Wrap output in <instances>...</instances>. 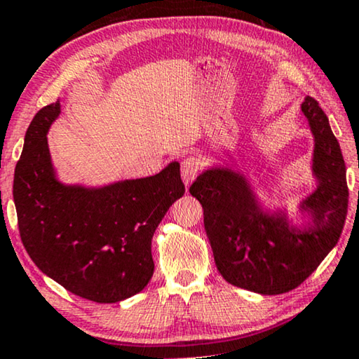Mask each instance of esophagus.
I'll return each mask as SVG.
<instances>
[{
	"instance_id": "esophagus-1",
	"label": "esophagus",
	"mask_w": 359,
	"mask_h": 359,
	"mask_svg": "<svg viewBox=\"0 0 359 359\" xmlns=\"http://www.w3.org/2000/svg\"><path fill=\"white\" fill-rule=\"evenodd\" d=\"M200 169H201V161L198 158H187L184 163H182L180 174H182V180H184V184L187 187L196 179Z\"/></svg>"
}]
</instances>
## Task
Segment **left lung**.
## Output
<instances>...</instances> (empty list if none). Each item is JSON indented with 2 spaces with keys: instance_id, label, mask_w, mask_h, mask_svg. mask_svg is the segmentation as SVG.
Listing matches in <instances>:
<instances>
[{
  "instance_id": "obj_1",
  "label": "left lung",
  "mask_w": 359,
  "mask_h": 359,
  "mask_svg": "<svg viewBox=\"0 0 359 359\" xmlns=\"http://www.w3.org/2000/svg\"><path fill=\"white\" fill-rule=\"evenodd\" d=\"M301 112L314 148V190L296 205L271 206L249 174L211 165L190 187L203 206L205 231L223 278L259 294H281L299 286L340 239L348 208L346 168L329 118L317 100L304 97Z\"/></svg>"
}]
</instances>
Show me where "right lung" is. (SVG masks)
Returning a JSON list of instances; mask_svg holds the SVG:
<instances>
[{"instance_id": "1", "label": "right lung", "mask_w": 359, "mask_h": 359, "mask_svg": "<svg viewBox=\"0 0 359 359\" xmlns=\"http://www.w3.org/2000/svg\"><path fill=\"white\" fill-rule=\"evenodd\" d=\"M62 99L40 109L24 138L13 196L22 244L34 264L73 294L118 302L143 291L154 271L151 241L185 194L177 161L159 174L93 187L60 179L48 130Z\"/></svg>"}]
</instances>
